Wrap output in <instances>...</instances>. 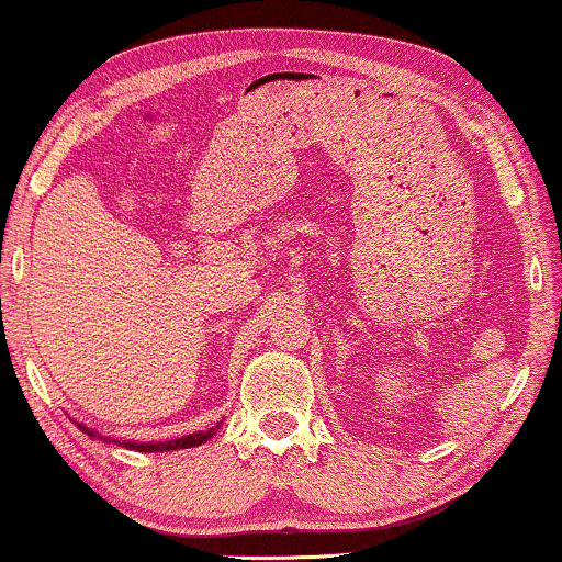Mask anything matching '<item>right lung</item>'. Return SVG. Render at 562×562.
Wrapping results in <instances>:
<instances>
[{
    "mask_svg": "<svg viewBox=\"0 0 562 562\" xmlns=\"http://www.w3.org/2000/svg\"><path fill=\"white\" fill-rule=\"evenodd\" d=\"M79 428H82V431L87 434V436H98L92 431V428H87V426H82L79 424ZM216 428L218 426H214V428H209V431H199V434H188V436H180V439H172V441H155V443H136V441H119V443H123V447H128V449H136V451H175V449H191V447H201V443H206L211 436L216 434ZM100 439H103V436H100Z\"/></svg>",
    "mask_w": 562,
    "mask_h": 562,
    "instance_id": "obj_1",
    "label": "right lung"
}]
</instances>
